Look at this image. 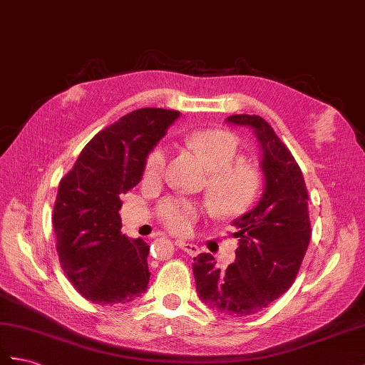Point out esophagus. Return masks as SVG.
Listing matches in <instances>:
<instances>
[{
  "mask_svg": "<svg viewBox=\"0 0 365 365\" xmlns=\"http://www.w3.org/2000/svg\"><path fill=\"white\" fill-rule=\"evenodd\" d=\"M175 243H176L178 247H180V250H182L187 255L195 257V255L200 254V247L197 245L189 243V242H184V240H176Z\"/></svg>",
  "mask_w": 365,
  "mask_h": 365,
  "instance_id": "esophagus-1",
  "label": "esophagus"
}]
</instances>
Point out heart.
Wrapping results in <instances>:
<instances>
[{
  "instance_id": "1",
  "label": "heart",
  "mask_w": 365,
  "mask_h": 365,
  "mask_svg": "<svg viewBox=\"0 0 365 365\" xmlns=\"http://www.w3.org/2000/svg\"><path fill=\"white\" fill-rule=\"evenodd\" d=\"M192 147L209 167L207 197L220 215L238 217L250 210L262 189V175L251 164L240 161V144L235 135L226 130H201L189 138ZM168 152L164 145L153 148L147 156L144 178L159 181L165 173ZM164 225L176 234H185L197 220V207L192 202L170 198L159 206Z\"/></svg>"
}]
</instances>
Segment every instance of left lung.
Wrapping results in <instances>:
<instances>
[{
    "label": "left lung",
    "mask_w": 365,
    "mask_h": 365,
    "mask_svg": "<svg viewBox=\"0 0 365 365\" xmlns=\"http://www.w3.org/2000/svg\"><path fill=\"white\" fill-rule=\"evenodd\" d=\"M226 122L252 130L264 189L255 207L232 221L235 262L220 271L213 255L202 252L192 269L204 305L245 317L268 307L294 282L311 238L308 192L296 159L268 122L255 114H234Z\"/></svg>",
    "instance_id": "1"
}]
</instances>
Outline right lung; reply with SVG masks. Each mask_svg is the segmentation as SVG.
Instances as JSON below:
<instances>
[{"label": "right lung", "mask_w": 365, "mask_h": 365, "mask_svg": "<svg viewBox=\"0 0 365 365\" xmlns=\"http://www.w3.org/2000/svg\"><path fill=\"white\" fill-rule=\"evenodd\" d=\"M180 111L140 108L88 142L58 184L52 226L60 264L97 305L128 304L147 291L150 246L120 232V195L142 180L147 156Z\"/></svg>", "instance_id": "1"}]
</instances>
